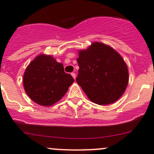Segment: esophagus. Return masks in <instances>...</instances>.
Returning <instances> with one entry per match:
<instances>
[{
    "mask_svg": "<svg viewBox=\"0 0 154 154\" xmlns=\"http://www.w3.org/2000/svg\"><path fill=\"white\" fill-rule=\"evenodd\" d=\"M71 76L73 77V78L76 79V74H75V73H71Z\"/></svg>",
    "mask_w": 154,
    "mask_h": 154,
    "instance_id": "obj_1",
    "label": "esophagus"
}]
</instances>
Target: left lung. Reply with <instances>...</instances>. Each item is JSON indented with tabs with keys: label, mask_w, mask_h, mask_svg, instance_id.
<instances>
[{
	"label": "left lung",
	"mask_w": 154,
	"mask_h": 154,
	"mask_svg": "<svg viewBox=\"0 0 154 154\" xmlns=\"http://www.w3.org/2000/svg\"><path fill=\"white\" fill-rule=\"evenodd\" d=\"M76 81L90 100L107 105L119 100L129 80L128 69L122 56L112 48L100 42L92 43L79 51Z\"/></svg>",
	"instance_id": "1"
}]
</instances>
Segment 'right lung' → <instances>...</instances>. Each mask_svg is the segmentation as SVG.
Masks as SVG:
<instances>
[{
	"instance_id": "obj_1",
	"label": "right lung",
	"mask_w": 154,
	"mask_h": 154,
	"mask_svg": "<svg viewBox=\"0 0 154 154\" xmlns=\"http://www.w3.org/2000/svg\"><path fill=\"white\" fill-rule=\"evenodd\" d=\"M74 80L64 71L63 65L50 55L37 56L26 68L23 83L26 93L35 103L54 104L67 92Z\"/></svg>"
}]
</instances>
